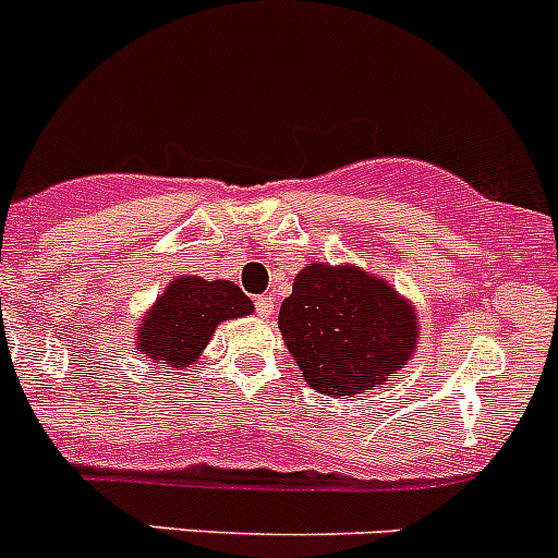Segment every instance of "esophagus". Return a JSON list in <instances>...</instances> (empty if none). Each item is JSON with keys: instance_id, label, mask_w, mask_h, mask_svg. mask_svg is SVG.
Wrapping results in <instances>:
<instances>
[{"instance_id": "1", "label": "esophagus", "mask_w": 558, "mask_h": 558, "mask_svg": "<svg viewBox=\"0 0 558 558\" xmlns=\"http://www.w3.org/2000/svg\"><path fill=\"white\" fill-rule=\"evenodd\" d=\"M255 314L262 316V319H269V316H272V296H258V300H255Z\"/></svg>"}]
</instances>
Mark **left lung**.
<instances>
[{"mask_svg":"<svg viewBox=\"0 0 558 558\" xmlns=\"http://www.w3.org/2000/svg\"><path fill=\"white\" fill-rule=\"evenodd\" d=\"M278 325L303 377L325 397L377 388L413 357V308L385 280L355 267H305Z\"/></svg>","mask_w":558,"mask_h":558,"instance_id":"1","label":"left lung"}]
</instances>
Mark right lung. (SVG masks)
I'll list each match as a JSON object with an SVG mask.
<instances>
[{
  "label": "right lung",
  "mask_w": 558,
  "mask_h": 558,
  "mask_svg": "<svg viewBox=\"0 0 558 558\" xmlns=\"http://www.w3.org/2000/svg\"><path fill=\"white\" fill-rule=\"evenodd\" d=\"M250 311V296L231 280L179 278L145 316L137 330V350L175 374L201 355L220 322L239 319Z\"/></svg>",
  "instance_id": "obj_1"
}]
</instances>
